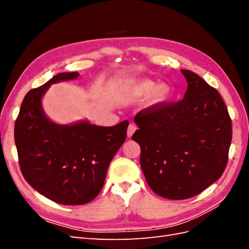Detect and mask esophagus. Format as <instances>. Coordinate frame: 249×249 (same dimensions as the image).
Listing matches in <instances>:
<instances>
[{"mask_svg": "<svg viewBox=\"0 0 249 249\" xmlns=\"http://www.w3.org/2000/svg\"><path fill=\"white\" fill-rule=\"evenodd\" d=\"M137 130V126L135 125L134 124H130L129 127H127V137H132V135L134 134V132Z\"/></svg>", "mask_w": 249, "mask_h": 249, "instance_id": "34e87169", "label": "esophagus"}]
</instances>
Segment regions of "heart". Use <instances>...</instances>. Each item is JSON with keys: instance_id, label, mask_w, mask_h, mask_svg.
Masks as SVG:
<instances>
[{"instance_id": "obj_1", "label": "heart", "mask_w": 249, "mask_h": 249, "mask_svg": "<svg viewBox=\"0 0 249 249\" xmlns=\"http://www.w3.org/2000/svg\"><path fill=\"white\" fill-rule=\"evenodd\" d=\"M126 92L132 97L145 96L148 94L149 105H161L166 103L172 96V90L166 84L157 85V83L148 79L129 80L124 83Z\"/></svg>"}]
</instances>
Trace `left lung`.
<instances>
[{
	"label": "left lung",
	"instance_id": "1",
	"mask_svg": "<svg viewBox=\"0 0 249 249\" xmlns=\"http://www.w3.org/2000/svg\"><path fill=\"white\" fill-rule=\"evenodd\" d=\"M185 97L138 112L140 165L148 186L168 199H187L219 178L227 167L231 119L221 95L196 73L180 71Z\"/></svg>",
	"mask_w": 249,
	"mask_h": 249
}]
</instances>
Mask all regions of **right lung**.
Wrapping results in <instances>:
<instances>
[{
  "label": "right lung",
  "instance_id": "1",
  "mask_svg": "<svg viewBox=\"0 0 249 249\" xmlns=\"http://www.w3.org/2000/svg\"><path fill=\"white\" fill-rule=\"evenodd\" d=\"M62 72L26 94L14 125L20 171L29 185L60 205H85L102 190L109 164L126 138L129 122L99 126L81 122L60 125L43 113L41 97L51 84L73 80Z\"/></svg>",
  "mask_w": 249,
  "mask_h": 249
}]
</instances>
